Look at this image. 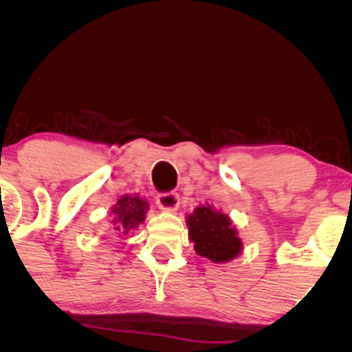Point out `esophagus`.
Wrapping results in <instances>:
<instances>
[{
    "label": "esophagus",
    "mask_w": 352,
    "mask_h": 352,
    "mask_svg": "<svg viewBox=\"0 0 352 352\" xmlns=\"http://www.w3.org/2000/svg\"><path fill=\"white\" fill-rule=\"evenodd\" d=\"M180 197L177 192H165L157 195V207L162 212H175L179 208Z\"/></svg>",
    "instance_id": "esophagus-1"
}]
</instances>
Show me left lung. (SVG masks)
Listing matches in <instances>:
<instances>
[{
  "instance_id": "1",
  "label": "left lung",
  "mask_w": 352,
  "mask_h": 352,
  "mask_svg": "<svg viewBox=\"0 0 352 352\" xmlns=\"http://www.w3.org/2000/svg\"><path fill=\"white\" fill-rule=\"evenodd\" d=\"M188 236L197 254L208 258L213 263H225L240 254L243 243L236 228L225 213L201 205L187 217Z\"/></svg>"
}]
</instances>
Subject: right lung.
I'll return each mask as SVG.
<instances>
[{
  "instance_id": "right-lung-1",
  "label": "right lung",
  "mask_w": 352,
  "mask_h": 352,
  "mask_svg": "<svg viewBox=\"0 0 352 352\" xmlns=\"http://www.w3.org/2000/svg\"><path fill=\"white\" fill-rule=\"evenodd\" d=\"M148 204L137 195H124L117 200V204L111 208V213L114 215V230L120 233H129L131 230H135L145 220Z\"/></svg>"
}]
</instances>
